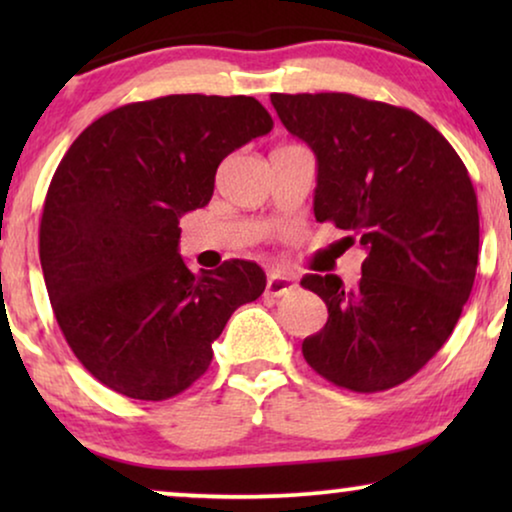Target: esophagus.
<instances>
[{"instance_id": "1", "label": "esophagus", "mask_w": 512, "mask_h": 512, "mask_svg": "<svg viewBox=\"0 0 512 512\" xmlns=\"http://www.w3.org/2000/svg\"><path fill=\"white\" fill-rule=\"evenodd\" d=\"M293 289H296V284H293V279L279 275V272H272V275L268 277V284H265V293L268 296H286V293H291Z\"/></svg>"}]
</instances>
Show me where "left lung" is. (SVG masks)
Masks as SVG:
<instances>
[{
  "label": "left lung",
  "mask_w": 512,
  "mask_h": 512,
  "mask_svg": "<svg viewBox=\"0 0 512 512\" xmlns=\"http://www.w3.org/2000/svg\"><path fill=\"white\" fill-rule=\"evenodd\" d=\"M317 156L314 216L368 251L361 282L307 275L328 321L303 356L335 387H398L450 338L475 282L478 198L452 144L415 111L349 93L270 95Z\"/></svg>",
  "instance_id": "obj_1"
}]
</instances>
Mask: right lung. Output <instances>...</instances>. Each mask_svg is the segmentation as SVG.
Returning a JSON list of instances; mask_svg holds the SVG:
<instances>
[{"label":"right lung","mask_w":512,"mask_h":512,"mask_svg":"<svg viewBox=\"0 0 512 512\" xmlns=\"http://www.w3.org/2000/svg\"><path fill=\"white\" fill-rule=\"evenodd\" d=\"M272 118L254 97L167 95L90 123L55 170L39 223L48 298L95 380L139 401L181 394L230 314L265 291L251 261L186 268L181 214L212 200L216 167Z\"/></svg>","instance_id":"right-lung-1"}]
</instances>
